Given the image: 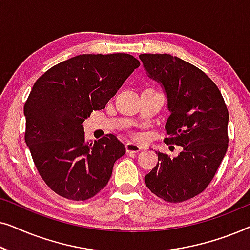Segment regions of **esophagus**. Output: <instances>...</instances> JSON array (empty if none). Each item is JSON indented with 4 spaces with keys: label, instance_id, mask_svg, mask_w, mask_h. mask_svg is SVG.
I'll list each match as a JSON object with an SVG mask.
<instances>
[{
    "label": "esophagus",
    "instance_id": "34e87169",
    "mask_svg": "<svg viewBox=\"0 0 250 250\" xmlns=\"http://www.w3.org/2000/svg\"><path fill=\"white\" fill-rule=\"evenodd\" d=\"M125 149L127 152H139L142 150V146L136 145L134 142H127L125 145Z\"/></svg>",
    "mask_w": 250,
    "mask_h": 250
}]
</instances>
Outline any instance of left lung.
Segmentation results:
<instances>
[{
	"instance_id": "1",
	"label": "left lung",
	"mask_w": 250,
	"mask_h": 250,
	"mask_svg": "<svg viewBox=\"0 0 250 250\" xmlns=\"http://www.w3.org/2000/svg\"><path fill=\"white\" fill-rule=\"evenodd\" d=\"M146 75L163 87L169 117L166 143L182 146L174 158L156 151L158 164L145 176L150 191L182 203L206 189L228 150L229 111L203 70L170 54H140Z\"/></svg>"
}]
</instances>
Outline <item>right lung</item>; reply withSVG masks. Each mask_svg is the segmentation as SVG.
<instances>
[{
	"label": "right lung",
	"instance_id": "obj_1",
	"mask_svg": "<svg viewBox=\"0 0 250 250\" xmlns=\"http://www.w3.org/2000/svg\"><path fill=\"white\" fill-rule=\"evenodd\" d=\"M139 66L127 53L81 54L35 82L23 107L25 141L40 175L59 196L86 200L108 184L125 146L114 134L86 142L83 122L104 109Z\"/></svg>",
	"mask_w": 250,
	"mask_h": 250
}]
</instances>
